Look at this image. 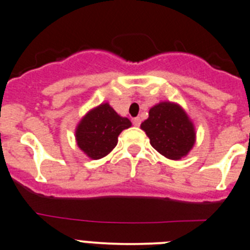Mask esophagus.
Instances as JSON below:
<instances>
[{
  "label": "esophagus",
  "instance_id": "1",
  "mask_svg": "<svg viewBox=\"0 0 250 250\" xmlns=\"http://www.w3.org/2000/svg\"><path fill=\"white\" fill-rule=\"evenodd\" d=\"M142 123V120L139 117H136V118H133V125H136V127H139Z\"/></svg>",
  "mask_w": 250,
  "mask_h": 250
}]
</instances>
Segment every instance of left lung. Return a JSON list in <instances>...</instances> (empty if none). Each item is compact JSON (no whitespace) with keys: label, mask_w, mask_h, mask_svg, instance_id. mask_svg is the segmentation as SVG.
<instances>
[{"label":"left lung","mask_w":250,"mask_h":250,"mask_svg":"<svg viewBox=\"0 0 250 250\" xmlns=\"http://www.w3.org/2000/svg\"><path fill=\"white\" fill-rule=\"evenodd\" d=\"M141 127L150 139L151 146L167 159H180L195 143L192 123L180 106L170 102L151 107L149 118Z\"/></svg>","instance_id":"obj_1"}]
</instances>
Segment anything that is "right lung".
Masks as SVG:
<instances>
[{"mask_svg": "<svg viewBox=\"0 0 250 250\" xmlns=\"http://www.w3.org/2000/svg\"><path fill=\"white\" fill-rule=\"evenodd\" d=\"M130 125L128 118L121 117L108 104H100L78 125V146L91 159H101L117 146L120 133Z\"/></svg>", "mask_w": 250, "mask_h": 250, "instance_id": "obj_1", "label": "right lung"}]
</instances>
